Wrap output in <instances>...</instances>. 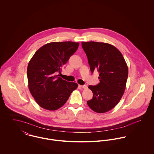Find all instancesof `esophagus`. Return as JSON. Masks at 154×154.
<instances>
[{
  "label": "esophagus",
  "mask_w": 154,
  "mask_h": 154,
  "mask_svg": "<svg viewBox=\"0 0 154 154\" xmlns=\"http://www.w3.org/2000/svg\"><path fill=\"white\" fill-rule=\"evenodd\" d=\"M79 87L80 88H83V89H87V86L84 85H79Z\"/></svg>",
  "instance_id": "esophagus-1"
}]
</instances>
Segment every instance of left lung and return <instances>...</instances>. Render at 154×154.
<instances>
[{
  "instance_id": "1",
  "label": "left lung",
  "mask_w": 154,
  "mask_h": 154,
  "mask_svg": "<svg viewBox=\"0 0 154 154\" xmlns=\"http://www.w3.org/2000/svg\"><path fill=\"white\" fill-rule=\"evenodd\" d=\"M92 73L99 72L100 83L89 85L93 97L87 101L94 111L104 113L113 109L121 100L128 76V67L121 52L114 45L95 42H82Z\"/></svg>"
}]
</instances>
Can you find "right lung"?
Wrapping results in <instances>:
<instances>
[{"label":"right lung","instance_id":"right-lung-1","mask_svg":"<svg viewBox=\"0 0 154 154\" xmlns=\"http://www.w3.org/2000/svg\"><path fill=\"white\" fill-rule=\"evenodd\" d=\"M79 43L52 42L40 47L27 67L28 88L37 104L45 110L62 107L78 88L75 82L59 77L63 65L77 50Z\"/></svg>","mask_w":154,"mask_h":154}]
</instances>
